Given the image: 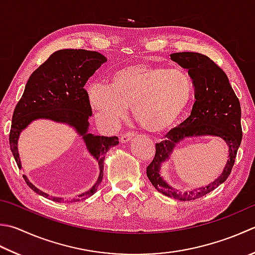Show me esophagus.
Masks as SVG:
<instances>
[{"instance_id":"34e87169","label":"esophagus","mask_w":255,"mask_h":255,"mask_svg":"<svg viewBox=\"0 0 255 255\" xmlns=\"http://www.w3.org/2000/svg\"><path fill=\"white\" fill-rule=\"evenodd\" d=\"M134 136H136V134H134L133 132H126V133H124L123 136L121 137V142H122V143H127V142L130 141L131 139H133Z\"/></svg>"}]
</instances>
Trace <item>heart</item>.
<instances>
[{
  "mask_svg": "<svg viewBox=\"0 0 255 255\" xmlns=\"http://www.w3.org/2000/svg\"><path fill=\"white\" fill-rule=\"evenodd\" d=\"M194 87L189 75L180 69L136 63L113 75L111 86L93 84L87 89L91 106L109 122L133 117L144 130L161 133L170 130L190 105Z\"/></svg>",
  "mask_w": 255,
  "mask_h": 255,
  "instance_id": "1",
  "label": "heart"
}]
</instances>
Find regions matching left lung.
I'll return each instance as SVG.
<instances>
[{
  "label": "left lung",
  "instance_id": "obj_1",
  "mask_svg": "<svg viewBox=\"0 0 255 255\" xmlns=\"http://www.w3.org/2000/svg\"><path fill=\"white\" fill-rule=\"evenodd\" d=\"M170 57L188 71L194 86L196 102L190 116L156 144V154L147 167V177L163 196L189 201L213 191L230 176L242 140L241 106L226 73L206 55L181 52L173 53ZM207 135L221 137L228 146V160L221 176L207 186L189 192L181 193L171 187L161 176L162 164L171 157L180 142L188 137Z\"/></svg>",
  "mask_w": 255,
  "mask_h": 255
}]
</instances>
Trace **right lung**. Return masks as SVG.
Returning <instances> with one entry per match:
<instances>
[{"mask_svg": "<svg viewBox=\"0 0 255 255\" xmlns=\"http://www.w3.org/2000/svg\"><path fill=\"white\" fill-rule=\"evenodd\" d=\"M107 62L103 54L86 49H61L53 53L45 63L29 76L22 98L14 109L9 146L17 167L22 169L18 153V138L25 128L34 121L48 119L72 127L82 137L89 154L97 161L99 176L89 190L78 194L71 202L84 200L97 191L104 176L105 154L119 143L117 137L95 136L89 132L92 107L84 88L88 78ZM27 186L39 196L62 202L63 198L51 197L39 190L23 174Z\"/></svg>", "mask_w": 255, "mask_h": 255, "instance_id": "right-lung-1", "label": "right lung"}]
</instances>
